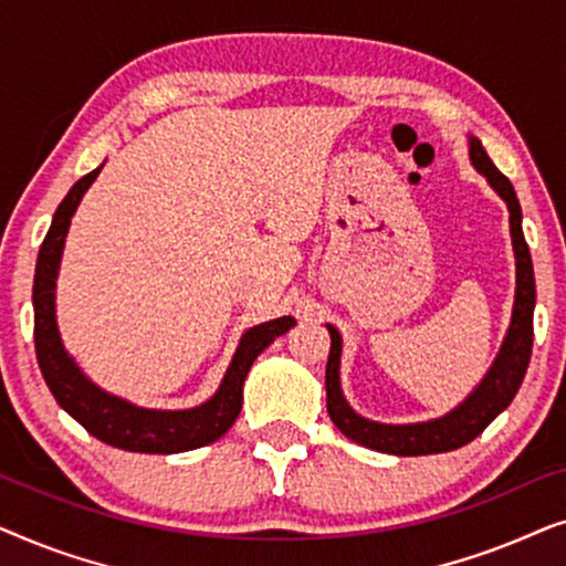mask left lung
<instances>
[{"label": "left lung", "instance_id": "left-lung-1", "mask_svg": "<svg viewBox=\"0 0 566 566\" xmlns=\"http://www.w3.org/2000/svg\"><path fill=\"white\" fill-rule=\"evenodd\" d=\"M471 161L482 172L494 190L500 192L502 200L507 203L510 211V234H513V250H515V270H517V289H515V306H513V322H510L505 345L490 368V374L482 381V386L463 401L459 409L451 415L440 417L432 422L420 424H378L370 422L366 417L355 415L339 391V335L335 327H329V358H327V412L332 422L345 438L355 440V443L370 448V451L394 453V455H428V453H446L453 448H461L482 436L486 424L505 409L513 397L521 389L525 370L531 363L533 350V306H536V281H533V262L528 242L523 237L521 227V203L513 185L492 159L486 157L482 144L471 138Z\"/></svg>", "mask_w": 566, "mask_h": 566}]
</instances>
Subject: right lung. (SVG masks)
<instances>
[{
	"label": "right lung",
	"mask_w": 566,
	"mask_h": 566,
	"mask_svg": "<svg viewBox=\"0 0 566 566\" xmlns=\"http://www.w3.org/2000/svg\"><path fill=\"white\" fill-rule=\"evenodd\" d=\"M99 169L84 175L66 198L61 200L53 213L51 229L45 234L41 252H38L35 281H33V306H35V358L49 389L61 407L82 424L90 436L103 440L107 446L123 448L134 453H180L192 448L208 446L227 432L242 409L244 378L250 374L252 363L265 347L289 332L293 324L291 316L265 322L252 327L237 347L234 360L223 376L221 389L216 397L196 409L185 412H157V409H138L128 401L115 399L111 394L99 391L95 384L80 374L61 345L56 316H53V289H56V273L64 237L72 223V216L80 206L84 190L95 182Z\"/></svg>",
	"instance_id": "add662e5"
}]
</instances>
